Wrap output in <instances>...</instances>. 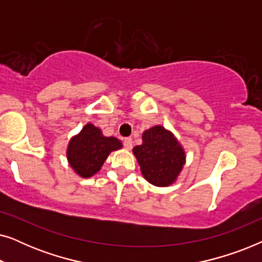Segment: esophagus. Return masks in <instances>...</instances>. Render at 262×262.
Segmentation results:
<instances>
[{
	"label": "esophagus",
	"mask_w": 262,
	"mask_h": 262,
	"mask_svg": "<svg viewBox=\"0 0 262 262\" xmlns=\"http://www.w3.org/2000/svg\"><path fill=\"white\" fill-rule=\"evenodd\" d=\"M124 146H125V149L131 150L132 149V139L131 138H125L124 139Z\"/></svg>",
	"instance_id": "1"
}]
</instances>
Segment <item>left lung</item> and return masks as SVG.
<instances>
[{"label":"left lung","mask_w":262,"mask_h":262,"mask_svg":"<svg viewBox=\"0 0 262 262\" xmlns=\"http://www.w3.org/2000/svg\"><path fill=\"white\" fill-rule=\"evenodd\" d=\"M141 145L132 152L138 161L142 175L157 187H168L178 180L186 163V152L174 134L162 125L142 134Z\"/></svg>","instance_id":"8db88e82"}]
</instances>
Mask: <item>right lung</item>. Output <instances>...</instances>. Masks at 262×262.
<instances>
[{"instance_id":"add662e5","label":"right lung","mask_w":262,"mask_h":262,"mask_svg":"<svg viewBox=\"0 0 262 262\" xmlns=\"http://www.w3.org/2000/svg\"><path fill=\"white\" fill-rule=\"evenodd\" d=\"M123 148V143L116 137H106L102 131L92 123L71 137L67 148L69 166L81 178H92L101 169L112 151Z\"/></svg>"}]
</instances>
